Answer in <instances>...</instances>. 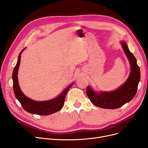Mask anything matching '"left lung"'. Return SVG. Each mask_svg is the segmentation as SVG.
Here are the masks:
<instances>
[{
  "label": "left lung",
  "instance_id": "1",
  "mask_svg": "<svg viewBox=\"0 0 148 148\" xmlns=\"http://www.w3.org/2000/svg\"><path fill=\"white\" fill-rule=\"evenodd\" d=\"M124 53L128 58L131 66V72L127 80L118 89L112 92L97 93L89 86L87 87L86 94L90 101L100 108L114 109L122 107L133 99L137 92L140 80V71L137 60L128 49L127 44L121 42Z\"/></svg>",
  "mask_w": 148,
  "mask_h": 148
}]
</instances>
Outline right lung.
Returning a JSON list of instances; mask_svg holds the SVG:
<instances>
[{
    "instance_id": "1",
    "label": "right lung",
    "mask_w": 148,
    "mask_h": 148,
    "mask_svg": "<svg viewBox=\"0 0 148 148\" xmlns=\"http://www.w3.org/2000/svg\"><path fill=\"white\" fill-rule=\"evenodd\" d=\"M25 49V48L20 53L17 64L13 70V89L15 97L19 101L23 108L30 113L47 116L59 111L64 104L66 93L71 87L73 83L68 86L58 97L51 100L45 101H36L26 97L20 88L17 76L21 60V55Z\"/></svg>"
}]
</instances>
